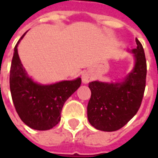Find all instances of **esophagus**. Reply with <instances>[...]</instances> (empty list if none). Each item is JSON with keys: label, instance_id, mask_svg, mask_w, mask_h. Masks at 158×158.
Instances as JSON below:
<instances>
[{"label": "esophagus", "instance_id": "34e87169", "mask_svg": "<svg viewBox=\"0 0 158 158\" xmlns=\"http://www.w3.org/2000/svg\"><path fill=\"white\" fill-rule=\"evenodd\" d=\"M91 78H92V75H91L89 73H84L82 74V82L84 83V84H88V83L90 81Z\"/></svg>", "mask_w": 158, "mask_h": 158}]
</instances>
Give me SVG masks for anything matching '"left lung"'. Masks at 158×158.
I'll return each mask as SVG.
<instances>
[{"label": "left lung", "instance_id": "left-lung-1", "mask_svg": "<svg viewBox=\"0 0 158 158\" xmlns=\"http://www.w3.org/2000/svg\"><path fill=\"white\" fill-rule=\"evenodd\" d=\"M131 52L135 65L121 82L93 81L89 84L91 96L87 106L89 123L102 131H116L125 125L139 110L146 87V61L141 43Z\"/></svg>", "mask_w": 158, "mask_h": 158}]
</instances>
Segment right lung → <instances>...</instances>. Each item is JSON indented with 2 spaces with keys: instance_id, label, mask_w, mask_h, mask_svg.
<instances>
[{
  "instance_id": "obj_1",
  "label": "right lung",
  "mask_w": 158,
  "mask_h": 158,
  "mask_svg": "<svg viewBox=\"0 0 158 158\" xmlns=\"http://www.w3.org/2000/svg\"><path fill=\"white\" fill-rule=\"evenodd\" d=\"M14 47L11 69L10 89L19 118L36 130L52 129L61 120L62 106L81 85V79L64 80L52 85L35 82L26 72L19 58L18 45Z\"/></svg>"
}]
</instances>
